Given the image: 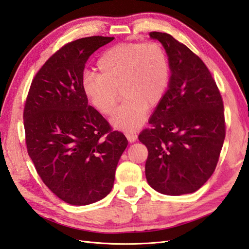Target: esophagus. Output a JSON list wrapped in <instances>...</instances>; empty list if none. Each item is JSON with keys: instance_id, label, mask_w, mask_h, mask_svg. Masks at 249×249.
Segmentation results:
<instances>
[{"instance_id": "obj_1", "label": "esophagus", "mask_w": 249, "mask_h": 249, "mask_svg": "<svg viewBox=\"0 0 249 249\" xmlns=\"http://www.w3.org/2000/svg\"><path fill=\"white\" fill-rule=\"evenodd\" d=\"M125 137L127 138L130 142H135L137 140V135L135 133H130V132H126L125 133Z\"/></svg>"}]
</instances>
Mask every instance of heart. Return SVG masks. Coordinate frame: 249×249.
<instances>
[{
    "instance_id": "1",
    "label": "heart",
    "mask_w": 249,
    "mask_h": 249,
    "mask_svg": "<svg viewBox=\"0 0 249 249\" xmlns=\"http://www.w3.org/2000/svg\"><path fill=\"white\" fill-rule=\"evenodd\" d=\"M100 73L86 72L82 88L88 101L104 115L115 111L112 124L125 132L136 131L144 123L147 107L159 104L170 82L167 53L158 41L119 43L99 60Z\"/></svg>"
}]
</instances>
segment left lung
Wrapping results in <instances>:
<instances>
[{
  "label": "left lung",
  "mask_w": 249,
  "mask_h": 249,
  "mask_svg": "<svg viewBox=\"0 0 249 249\" xmlns=\"http://www.w3.org/2000/svg\"><path fill=\"white\" fill-rule=\"evenodd\" d=\"M167 53L171 77L166 93L139 134L147 147L145 177L156 191H197L213 175L225 138L223 102L202 60L170 34L150 32Z\"/></svg>",
  "instance_id": "1"
}]
</instances>
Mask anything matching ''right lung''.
Segmentation results:
<instances>
[{"mask_svg": "<svg viewBox=\"0 0 249 249\" xmlns=\"http://www.w3.org/2000/svg\"><path fill=\"white\" fill-rule=\"evenodd\" d=\"M114 37L69 42L35 74L24 108L28 154L49 189L63 201L85 206L112 190L117 163L127 145L82 88L85 63Z\"/></svg>", "mask_w": 249, "mask_h": 249, "instance_id": "add662e5", "label": "right lung"}]
</instances>
